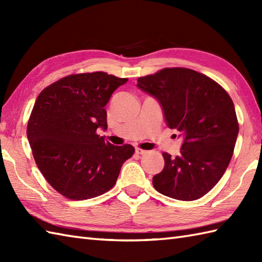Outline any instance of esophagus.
<instances>
[{
    "mask_svg": "<svg viewBox=\"0 0 262 262\" xmlns=\"http://www.w3.org/2000/svg\"><path fill=\"white\" fill-rule=\"evenodd\" d=\"M135 152H136V154H140V155H143V154L146 153L145 149H142V148H138V147L135 149Z\"/></svg>",
    "mask_w": 262,
    "mask_h": 262,
    "instance_id": "34e87169",
    "label": "esophagus"
}]
</instances>
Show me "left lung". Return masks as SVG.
Here are the masks:
<instances>
[{"instance_id":"obj_1","label":"left lung","mask_w":262,"mask_h":262,"mask_svg":"<svg viewBox=\"0 0 262 262\" xmlns=\"http://www.w3.org/2000/svg\"><path fill=\"white\" fill-rule=\"evenodd\" d=\"M137 88L158 100L166 126L182 138L178 157L162 154L164 168L153 177L154 188L178 200L203 197L223 177L234 151L238 124L229 93L182 68L138 77Z\"/></svg>"}]
</instances>
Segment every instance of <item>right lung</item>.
<instances>
[{
  "instance_id": "1",
  "label": "right lung",
  "mask_w": 262,
  "mask_h": 262,
  "mask_svg": "<svg viewBox=\"0 0 262 262\" xmlns=\"http://www.w3.org/2000/svg\"><path fill=\"white\" fill-rule=\"evenodd\" d=\"M128 79L104 72L73 74L39 94L27 127L37 166L64 197H97L115 186L122 163L135 149L116 146L97 134L107 129V111L116 89Z\"/></svg>"
}]
</instances>
